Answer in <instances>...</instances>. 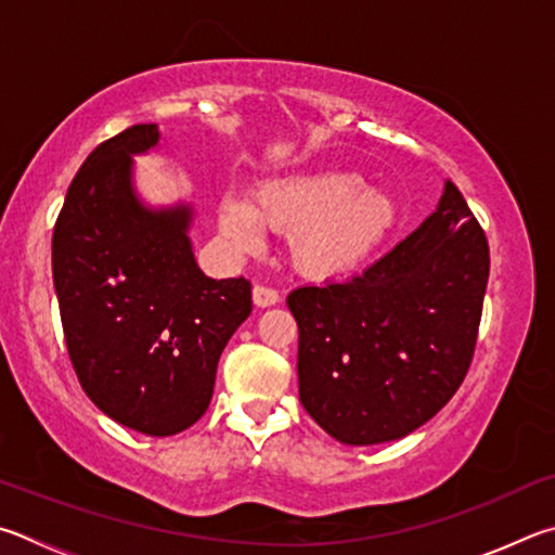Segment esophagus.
Masks as SVG:
<instances>
[{
	"label": "esophagus",
	"mask_w": 555,
	"mask_h": 555,
	"mask_svg": "<svg viewBox=\"0 0 555 555\" xmlns=\"http://www.w3.org/2000/svg\"><path fill=\"white\" fill-rule=\"evenodd\" d=\"M278 302H280V295L272 287H266V285L253 287V305H256V307L266 309V307H272Z\"/></svg>",
	"instance_id": "1"
}]
</instances>
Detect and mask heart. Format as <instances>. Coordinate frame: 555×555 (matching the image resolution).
Returning a JSON list of instances; mask_svg holds the SVG:
<instances>
[{"label": "heart", "mask_w": 555, "mask_h": 555, "mask_svg": "<svg viewBox=\"0 0 555 555\" xmlns=\"http://www.w3.org/2000/svg\"><path fill=\"white\" fill-rule=\"evenodd\" d=\"M221 236L241 253L266 243V227L293 233L295 266L312 278H341L361 268L395 223L387 194L365 188L358 172L341 168L307 170L262 182L253 199L227 197L219 204Z\"/></svg>", "instance_id": "obj_1"}]
</instances>
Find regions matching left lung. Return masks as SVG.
I'll return each mask as SVG.
<instances>
[{
	"instance_id": "obj_1",
	"label": "left lung",
	"mask_w": 555,
	"mask_h": 555,
	"mask_svg": "<svg viewBox=\"0 0 555 555\" xmlns=\"http://www.w3.org/2000/svg\"><path fill=\"white\" fill-rule=\"evenodd\" d=\"M488 275L485 231L446 180L436 211L363 275L293 289L309 416L348 446L429 422L468 373Z\"/></svg>"
}]
</instances>
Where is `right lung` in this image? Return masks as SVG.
<instances>
[{"label":"right lung","mask_w":555,"mask_h":555,"mask_svg":"<svg viewBox=\"0 0 555 555\" xmlns=\"http://www.w3.org/2000/svg\"><path fill=\"white\" fill-rule=\"evenodd\" d=\"M158 141V126L135 124L82 163L53 229V285L87 397L121 426L172 436L207 412L223 346L253 302L246 278L199 270L190 204L141 202L133 155Z\"/></svg>","instance_id":"right-lung-1"}]
</instances>
